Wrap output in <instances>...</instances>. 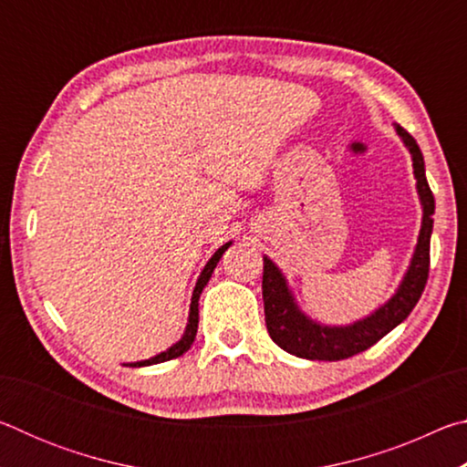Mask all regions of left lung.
<instances>
[{"mask_svg":"<svg viewBox=\"0 0 467 467\" xmlns=\"http://www.w3.org/2000/svg\"><path fill=\"white\" fill-rule=\"evenodd\" d=\"M400 138L404 140L410 154L414 161V175L418 195L422 202V228L418 236V244L410 264L404 282L398 292L391 296L389 303H385L381 309L375 311L370 317L357 321L354 326L346 327H327L321 323H315L305 313L298 311L286 286V280L274 265L272 259L264 257V311L265 326L270 331V337L278 344L282 350H286L295 357L309 360H344L354 354L367 350L377 344L383 336L389 334L393 327H398L404 321L422 296L426 280H429L431 265V233H432V214H434V197L429 187V181L424 175V158L416 140L410 136L404 128H395Z\"/></svg>","mask_w":467,"mask_h":467,"instance_id":"obj_1","label":"left lung"}]
</instances>
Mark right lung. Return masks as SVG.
Listing matches in <instances>:
<instances>
[{
    "label": "right lung",
    "mask_w": 467,
    "mask_h": 467,
    "mask_svg": "<svg viewBox=\"0 0 467 467\" xmlns=\"http://www.w3.org/2000/svg\"><path fill=\"white\" fill-rule=\"evenodd\" d=\"M231 247V243H226L220 247L214 255H212V259L208 264H205L203 272L200 278H197V284H195V290H193V296H192V309H189V323H187V329L183 337L179 339V342L175 346H171L167 352H161L158 357L154 358H148V360H141V362H131L130 367H148V365H158V362H164V360H171V358H177L181 357V354H185L189 348H192L193 339H195V334H197V321H200V311H197V300H200V295L205 284H208V280L212 278V272H214L216 264L220 262V257H223V253Z\"/></svg>",
    "instance_id": "1"
}]
</instances>
